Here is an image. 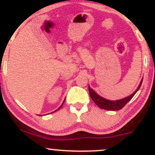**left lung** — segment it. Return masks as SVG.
<instances>
[{"instance_id":"obj_1","label":"left lung","mask_w":155,"mask_h":155,"mask_svg":"<svg viewBox=\"0 0 155 155\" xmlns=\"http://www.w3.org/2000/svg\"><path fill=\"white\" fill-rule=\"evenodd\" d=\"M142 82H143V79L140 82L139 87H137V90L130 94V96H127V97L123 98V99L118 100V101H109V100L106 99V98L100 96L99 94L96 93L94 91L92 88H91L90 86H88V91H89V94H90L91 98L92 99V101L97 104L100 108L103 109H106V110H112V111H116V110H120V109H122L124 106L130 101L133 98V97L136 94L137 91L140 89V86L142 85Z\"/></svg>"}]
</instances>
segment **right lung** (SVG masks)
Segmentation results:
<instances>
[{
  "label": "right lung",
  "instance_id": "1",
  "mask_svg": "<svg viewBox=\"0 0 155 155\" xmlns=\"http://www.w3.org/2000/svg\"><path fill=\"white\" fill-rule=\"evenodd\" d=\"M64 101H65V100H64ZM64 101L63 104H61V107H59V108H58V109H57V110H55V111H58V110H59V109H61V107H62V106H63L64 103ZM55 111H54V112H55Z\"/></svg>",
  "mask_w": 155,
  "mask_h": 155
}]
</instances>
